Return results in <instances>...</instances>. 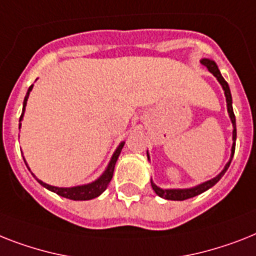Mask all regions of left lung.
<instances>
[{
	"instance_id": "obj_1",
	"label": "left lung",
	"mask_w": 256,
	"mask_h": 256,
	"mask_svg": "<svg viewBox=\"0 0 256 256\" xmlns=\"http://www.w3.org/2000/svg\"><path fill=\"white\" fill-rule=\"evenodd\" d=\"M201 64L204 67H206L209 72L214 74L216 78L218 80V82L222 85V89L225 92L226 97V104H228V112H229V117L232 120V155H230V160L226 163L225 168L222 170L220 174H218L216 178L208 180V182H202V184H198V186H193V188H186V189H162L155 184V182L151 180V186L155 190L158 196L162 197V198H166V200H174V201H182V200H188V198H192V197L197 196V194H201L202 192L208 190L209 188H212L213 186H216L220 178L225 175V172L228 171L230 163H232V159L234 156V151H236V116H234V112H232V93H230L229 84L226 82L225 78H222L221 72L218 70L217 64L210 59H202L201 60ZM147 156H148V152H147ZM150 159V156H148Z\"/></svg>"
}]
</instances>
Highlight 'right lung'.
Wrapping results in <instances>:
<instances>
[{"mask_svg": "<svg viewBox=\"0 0 256 256\" xmlns=\"http://www.w3.org/2000/svg\"><path fill=\"white\" fill-rule=\"evenodd\" d=\"M31 89H32V85H31L28 90H27V94L24 97V110H22V114H20V121H22V118H24V108H26L27 104V98H28V94H30ZM124 142H122L120 146L117 147V150L114 151L113 156L110 159L109 164H108V168L105 170L102 175L100 176L97 180H94L93 182H89V184H84V186H70V188H59V186H50V184H46L42 180L35 178V175L32 174L38 182L40 186H43L44 188H47L51 192H55L56 194H59L62 197H66V198H70V200H74V201H85V200H92V198H96V197H98L101 193L108 188L109 186L110 180L113 178V172H114V167H116V163H117V159L120 156V154L122 151V147H124ZM26 163V162H24ZM27 166V163H26ZM28 168V167H27ZM28 171H30V168H28Z\"/></svg>", "mask_w": 256, "mask_h": 256, "instance_id": "obj_1", "label": "right lung"}]
</instances>
